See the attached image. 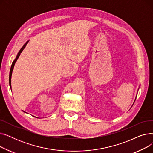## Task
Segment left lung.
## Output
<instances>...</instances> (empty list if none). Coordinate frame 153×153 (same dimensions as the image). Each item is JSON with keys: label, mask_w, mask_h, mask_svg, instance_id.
Wrapping results in <instances>:
<instances>
[{"label": "left lung", "mask_w": 153, "mask_h": 153, "mask_svg": "<svg viewBox=\"0 0 153 153\" xmlns=\"http://www.w3.org/2000/svg\"><path fill=\"white\" fill-rule=\"evenodd\" d=\"M134 101H135V100H134Z\"/></svg>", "instance_id": "left-lung-1"}]
</instances>
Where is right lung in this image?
Wrapping results in <instances>:
<instances>
[{
  "label": "right lung",
  "mask_w": 153,
  "mask_h": 153,
  "mask_svg": "<svg viewBox=\"0 0 153 153\" xmlns=\"http://www.w3.org/2000/svg\"><path fill=\"white\" fill-rule=\"evenodd\" d=\"M28 41L26 43H25V44L23 45V46L22 47V48L20 49V50L19 51V53H18V54H17V57H16L15 59L12 62V66H11V68H10V74H9V85H10V88H11V76H12V71H13V67H14V65H15V63L16 62V61H17V59H18V58H19V56H20V55L21 53L22 52V51L23 50L24 48H25V46L27 45V44L28 43Z\"/></svg>",
  "instance_id": "add662e5"
}]
</instances>
